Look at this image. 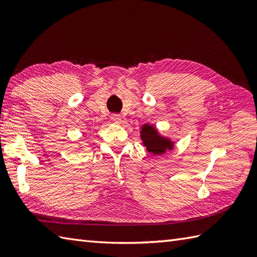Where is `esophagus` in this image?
I'll use <instances>...</instances> for the list:
<instances>
[{"label":"esophagus","mask_w":257,"mask_h":257,"mask_svg":"<svg viewBox=\"0 0 257 257\" xmlns=\"http://www.w3.org/2000/svg\"><path fill=\"white\" fill-rule=\"evenodd\" d=\"M110 118H111V120H112L114 123H120V122H121V117H120V114H118V113L111 114Z\"/></svg>","instance_id":"1"}]
</instances>
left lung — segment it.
<instances>
[{
    "instance_id": "8db88e82",
    "label": "left lung",
    "mask_w": 257,
    "mask_h": 257,
    "mask_svg": "<svg viewBox=\"0 0 257 257\" xmlns=\"http://www.w3.org/2000/svg\"><path fill=\"white\" fill-rule=\"evenodd\" d=\"M141 139L147 147V150L154 155H161L166 150L173 148L171 141L158 135L156 128L152 125H144L143 130H141Z\"/></svg>"
}]
</instances>
